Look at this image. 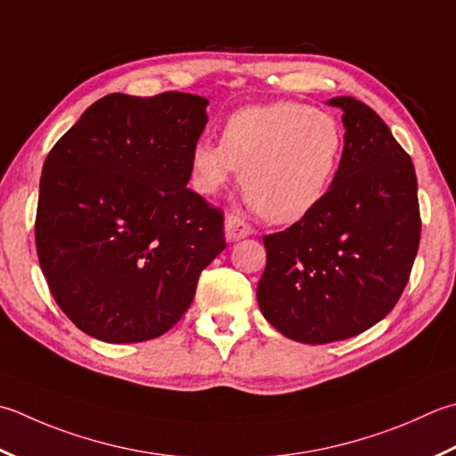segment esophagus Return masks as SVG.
I'll return each mask as SVG.
<instances>
[{"mask_svg":"<svg viewBox=\"0 0 456 456\" xmlns=\"http://www.w3.org/2000/svg\"><path fill=\"white\" fill-rule=\"evenodd\" d=\"M248 235H253V227L248 225L247 221H243L237 216H229L225 219V237H227V240H239V239H245Z\"/></svg>","mask_w":456,"mask_h":456,"instance_id":"34e87169","label":"esophagus"}]
</instances>
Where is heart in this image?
<instances>
[{
	"label": "heart",
	"mask_w": 456,
	"mask_h": 456,
	"mask_svg": "<svg viewBox=\"0 0 456 456\" xmlns=\"http://www.w3.org/2000/svg\"><path fill=\"white\" fill-rule=\"evenodd\" d=\"M342 154L344 130L330 112L292 101L245 106L223 124L221 142H195L190 182L198 193L216 195L240 167L247 203L282 225L322 203Z\"/></svg>",
	"instance_id": "1"
}]
</instances>
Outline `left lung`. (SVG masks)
Returning <instances> with one entry per match:
<instances>
[{"label":"left lung","mask_w":456,"mask_h":456,"mask_svg":"<svg viewBox=\"0 0 456 456\" xmlns=\"http://www.w3.org/2000/svg\"><path fill=\"white\" fill-rule=\"evenodd\" d=\"M338 106L346 146L334 183L318 208L265 235L266 266L256 300L290 340L328 344L386 318L401 294L421 239L411 158L368 104Z\"/></svg>","instance_id":"1"}]
</instances>
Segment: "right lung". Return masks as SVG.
<instances>
[{"mask_svg": "<svg viewBox=\"0 0 456 456\" xmlns=\"http://www.w3.org/2000/svg\"><path fill=\"white\" fill-rule=\"evenodd\" d=\"M208 104L187 93L109 94L45 159L39 265L59 308L96 340L167 332L225 248L221 209L185 187Z\"/></svg>", "mask_w": 456, "mask_h": 456, "instance_id": "obj_1", "label": "right lung"}]
</instances>
